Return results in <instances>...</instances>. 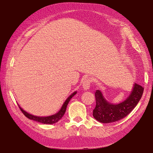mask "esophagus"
<instances>
[{"label":"esophagus","mask_w":153,"mask_h":153,"mask_svg":"<svg viewBox=\"0 0 153 153\" xmlns=\"http://www.w3.org/2000/svg\"><path fill=\"white\" fill-rule=\"evenodd\" d=\"M91 83V79L90 77H87L83 83V89L85 91L89 89Z\"/></svg>","instance_id":"1"}]
</instances>
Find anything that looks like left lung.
Instances as JSON below:
<instances>
[{
	"instance_id": "8db88e82",
	"label": "left lung",
	"mask_w": 153,
	"mask_h": 153,
	"mask_svg": "<svg viewBox=\"0 0 153 153\" xmlns=\"http://www.w3.org/2000/svg\"><path fill=\"white\" fill-rule=\"evenodd\" d=\"M144 88L134 83L129 95L118 104H114L107 100L100 89L96 91V106L93 116L95 119L103 123H112L125 118L137 106L143 93Z\"/></svg>"
}]
</instances>
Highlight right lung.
Wrapping results in <instances>:
<instances>
[{
	"mask_svg": "<svg viewBox=\"0 0 153 153\" xmlns=\"http://www.w3.org/2000/svg\"><path fill=\"white\" fill-rule=\"evenodd\" d=\"M76 93H77V91H74L73 93H71V95L66 99V100H65V102L63 103V105L62 106L59 111L56 112V114H54L51 115V116H34L33 114H31L27 112L25 110H24L22 108H21V107L19 106V107L22 110L23 114H24L29 119L34 120V121H36L42 123H44V124H53V123L58 122L62 118L65 112H66L68 104L69 103L71 99L72 98V97L76 95Z\"/></svg>",
	"mask_w": 153,
	"mask_h": 153,
	"instance_id": "add662e5",
	"label": "right lung"
}]
</instances>
